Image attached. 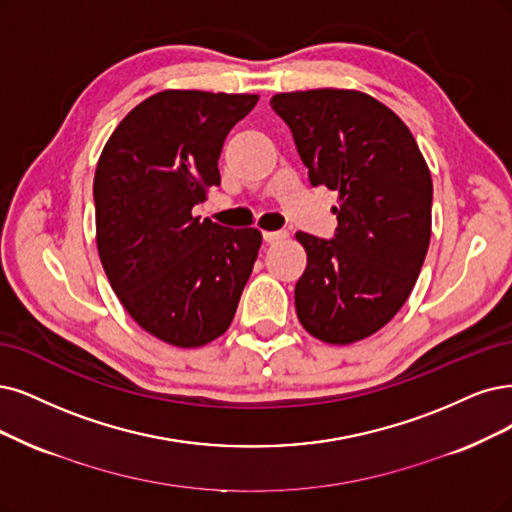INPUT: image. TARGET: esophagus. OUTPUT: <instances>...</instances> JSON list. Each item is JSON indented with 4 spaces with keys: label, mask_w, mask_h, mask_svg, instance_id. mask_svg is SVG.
<instances>
[{
    "label": "esophagus",
    "mask_w": 512,
    "mask_h": 512,
    "mask_svg": "<svg viewBox=\"0 0 512 512\" xmlns=\"http://www.w3.org/2000/svg\"><path fill=\"white\" fill-rule=\"evenodd\" d=\"M282 238H287L285 230H276V232H263V240L266 242H278Z\"/></svg>",
    "instance_id": "esophagus-1"
}]
</instances>
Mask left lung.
Segmentation results:
<instances>
[{
	"label": "left lung",
	"instance_id": "obj_1",
	"mask_svg": "<svg viewBox=\"0 0 512 512\" xmlns=\"http://www.w3.org/2000/svg\"><path fill=\"white\" fill-rule=\"evenodd\" d=\"M270 105L291 128L310 183L339 192L333 238L297 232L308 253L297 318L327 344H354L390 323L420 276L430 170L403 120L365 92H285Z\"/></svg>",
	"mask_w": 512,
	"mask_h": 512
}]
</instances>
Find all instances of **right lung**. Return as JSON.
Segmentation results:
<instances>
[{
    "label": "right lung",
    "instance_id": "right-lung-1",
    "mask_svg": "<svg viewBox=\"0 0 512 512\" xmlns=\"http://www.w3.org/2000/svg\"><path fill=\"white\" fill-rule=\"evenodd\" d=\"M257 94L164 90L113 130L94 173L99 257L126 312L179 348L232 325L261 234L200 221L192 208L219 185L227 132Z\"/></svg>",
    "mask_w": 512,
    "mask_h": 512
}]
</instances>
